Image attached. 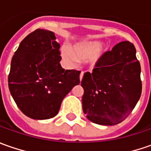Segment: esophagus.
<instances>
[{
  "label": "esophagus",
  "mask_w": 151,
  "mask_h": 151,
  "mask_svg": "<svg viewBox=\"0 0 151 151\" xmlns=\"http://www.w3.org/2000/svg\"><path fill=\"white\" fill-rule=\"evenodd\" d=\"M83 78V73H81L80 76H79V79H80V81H82Z\"/></svg>",
  "instance_id": "obj_1"
}]
</instances>
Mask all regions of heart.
<instances>
[{
	"label": "heart",
	"instance_id": "1",
	"mask_svg": "<svg viewBox=\"0 0 151 151\" xmlns=\"http://www.w3.org/2000/svg\"><path fill=\"white\" fill-rule=\"evenodd\" d=\"M100 41H87L75 44L71 49V52L67 48H63L61 54L66 62L73 65L77 60L88 61L91 67H95L104 52Z\"/></svg>",
	"mask_w": 151,
	"mask_h": 151
}]
</instances>
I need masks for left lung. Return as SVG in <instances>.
Returning a JSON list of instances; mask_svg holds the SVG:
<instances>
[{"mask_svg": "<svg viewBox=\"0 0 151 151\" xmlns=\"http://www.w3.org/2000/svg\"><path fill=\"white\" fill-rule=\"evenodd\" d=\"M95 67L81 82L83 111L93 123L117 124L131 113L141 95L140 64L134 46L128 41L118 43Z\"/></svg>", "mask_w": 151, "mask_h": 151, "instance_id": "1", "label": "left lung"}]
</instances>
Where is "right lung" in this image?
<instances>
[{
    "label": "right lung",
    "instance_id": "right-lung-1",
    "mask_svg": "<svg viewBox=\"0 0 151 151\" xmlns=\"http://www.w3.org/2000/svg\"><path fill=\"white\" fill-rule=\"evenodd\" d=\"M54 32L37 29L15 52L8 76L9 90L20 110L33 119H48L64 97L78 85L80 72L65 70Z\"/></svg>",
    "mask_w": 151,
    "mask_h": 151
}]
</instances>
